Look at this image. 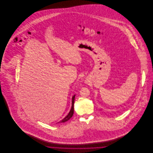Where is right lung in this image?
Returning <instances> with one entry per match:
<instances>
[{
    "mask_svg": "<svg viewBox=\"0 0 153 153\" xmlns=\"http://www.w3.org/2000/svg\"><path fill=\"white\" fill-rule=\"evenodd\" d=\"M75 95H73V96H72V107H71V109L70 110L69 114L61 121L59 122L60 123H64V122H67L68 120H69L73 116V113H74V102Z\"/></svg>",
    "mask_w": 153,
    "mask_h": 153,
    "instance_id": "right-lung-1",
    "label": "right lung"
}]
</instances>
